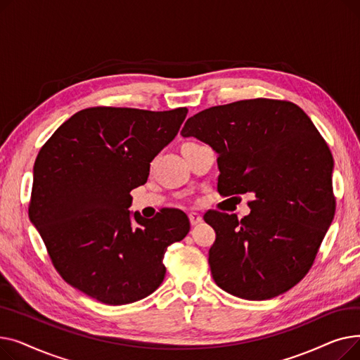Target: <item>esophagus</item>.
<instances>
[{
    "label": "esophagus",
    "instance_id": "1",
    "mask_svg": "<svg viewBox=\"0 0 360 360\" xmlns=\"http://www.w3.org/2000/svg\"><path fill=\"white\" fill-rule=\"evenodd\" d=\"M188 217H190L191 226H197L198 223L202 221V217H201L198 213H190V214H188Z\"/></svg>",
    "mask_w": 360,
    "mask_h": 360
}]
</instances>
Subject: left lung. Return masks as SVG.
<instances>
[{"instance_id": "8db88e82", "label": "left lung", "mask_w": 360, "mask_h": 360, "mask_svg": "<svg viewBox=\"0 0 360 360\" xmlns=\"http://www.w3.org/2000/svg\"><path fill=\"white\" fill-rule=\"evenodd\" d=\"M217 153V191L251 193V213L210 210L216 232L209 264L216 285L233 296L266 300L311 270L335 213L331 151L307 113L277 99L204 109L181 131Z\"/></svg>"}]
</instances>
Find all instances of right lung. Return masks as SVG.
I'll use <instances>...</instances> for the list:
<instances>
[{"label":"right lung","mask_w":360,"mask_h":360,"mask_svg":"<svg viewBox=\"0 0 360 360\" xmlns=\"http://www.w3.org/2000/svg\"><path fill=\"white\" fill-rule=\"evenodd\" d=\"M186 108L153 112L94 106L79 110L34 160L29 217L58 274L106 305L153 293L165 278L169 245L190 232L181 210L129 217V193L175 139Z\"/></svg>","instance_id":"right-lung-1"}]
</instances>
